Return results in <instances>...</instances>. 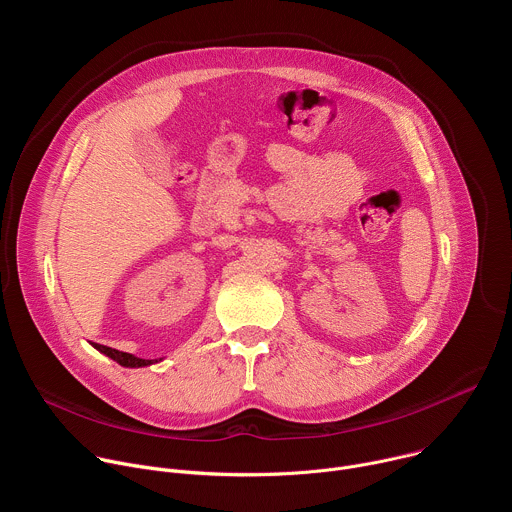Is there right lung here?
Listing matches in <instances>:
<instances>
[{
	"instance_id": "add662e5",
	"label": "right lung",
	"mask_w": 512,
	"mask_h": 512,
	"mask_svg": "<svg viewBox=\"0 0 512 512\" xmlns=\"http://www.w3.org/2000/svg\"><path fill=\"white\" fill-rule=\"evenodd\" d=\"M93 346L97 348V350H101L103 354H107L109 358H113L115 362H119L121 367H148V364H152L154 360H145V358H137V356H133V354H129V352H121V350H115V348H111V346H103V344H97V342H93Z\"/></svg>"
}]
</instances>
